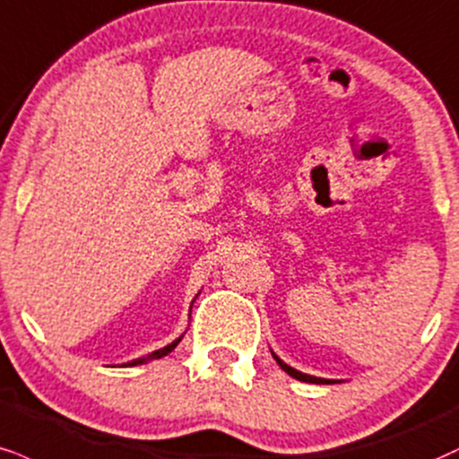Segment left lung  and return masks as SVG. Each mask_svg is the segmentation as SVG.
Here are the masks:
<instances>
[{"label": "left lung", "instance_id": "8db88e82", "mask_svg": "<svg viewBox=\"0 0 459 459\" xmlns=\"http://www.w3.org/2000/svg\"><path fill=\"white\" fill-rule=\"evenodd\" d=\"M272 355H273V352H272ZM273 359H275V361H278V366L282 368L286 374H289V377L297 378V380H301V383H314V385H331V383H335V380H329V378H318V377H310V374H303V372H299V369H295V368L286 366V363H284L282 359H280L278 355H273Z\"/></svg>", "mask_w": 459, "mask_h": 459}]
</instances>
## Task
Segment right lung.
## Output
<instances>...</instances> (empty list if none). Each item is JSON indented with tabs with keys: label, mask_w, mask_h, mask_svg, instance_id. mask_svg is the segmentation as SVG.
<instances>
[{
	"label": "right lung",
	"mask_w": 459,
	"mask_h": 459,
	"mask_svg": "<svg viewBox=\"0 0 459 459\" xmlns=\"http://www.w3.org/2000/svg\"><path fill=\"white\" fill-rule=\"evenodd\" d=\"M181 342V338L179 340H175V342H170L169 346H164V349H160V351H153V352H149L147 357H141V359H134V361H130V363H126V366H139V363H147V361H153V359H160V357H164V355H169L170 351L175 349L177 344H179Z\"/></svg>",
	"instance_id": "add662e5"
}]
</instances>
